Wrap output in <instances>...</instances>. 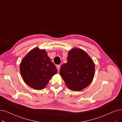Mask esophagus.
Returning <instances> with one entry per match:
<instances>
[{
  "label": "esophagus",
  "instance_id": "34e87169",
  "mask_svg": "<svg viewBox=\"0 0 122 122\" xmlns=\"http://www.w3.org/2000/svg\"><path fill=\"white\" fill-rule=\"evenodd\" d=\"M60 67H61V66H60V65H57V66H56V68H57V70L58 71H60Z\"/></svg>",
  "mask_w": 122,
  "mask_h": 122
}]
</instances>
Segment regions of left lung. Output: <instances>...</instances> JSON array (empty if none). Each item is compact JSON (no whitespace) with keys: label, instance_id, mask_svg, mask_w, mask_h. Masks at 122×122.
<instances>
[{"label":"left lung","instance_id":"obj_1","mask_svg":"<svg viewBox=\"0 0 122 122\" xmlns=\"http://www.w3.org/2000/svg\"><path fill=\"white\" fill-rule=\"evenodd\" d=\"M95 70L93 61L85 51L73 48L68 53L67 62L61 66L60 74L71 90L80 91L91 83Z\"/></svg>","mask_w":122,"mask_h":122}]
</instances>
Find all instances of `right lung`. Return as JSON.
<instances>
[{"mask_svg": "<svg viewBox=\"0 0 122 122\" xmlns=\"http://www.w3.org/2000/svg\"><path fill=\"white\" fill-rule=\"evenodd\" d=\"M20 71L24 82L32 88L44 89L57 71L45 50L35 48L21 61Z\"/></svg>", "mask_w": 122, "mask_h": 122, "instance_id": "1", "label": "right lung"}]
</instances>
